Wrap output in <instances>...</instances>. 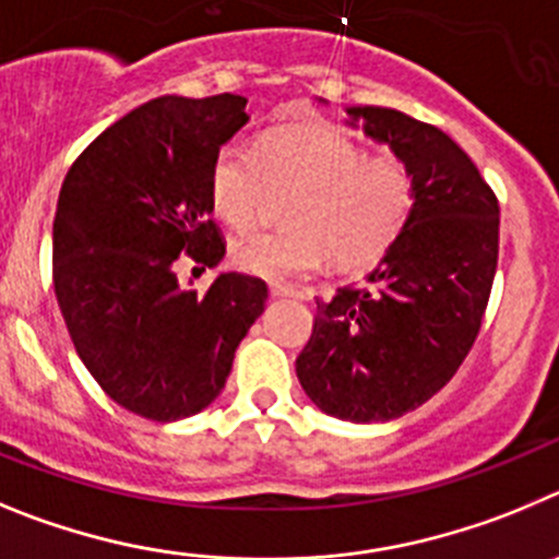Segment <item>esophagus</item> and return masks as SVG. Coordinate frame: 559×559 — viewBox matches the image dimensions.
Here are the masks:
<instances>
[{
	"instance_id": "esophagus-1",
	"label": "esophagus",
	"mask_w": 559,
	"mask_h": 559,
	"mask_svg": "<svg viewBox=\"0 0 559 559\" xmlns=\"http://www.w3.org/2000/svg\"><path fill=\"white\" fill-rule=\"evenodd\" d=\"M270 292H273L275 298H304L295 286H286V284H270Z\"/></svg>"
}]
</instances>
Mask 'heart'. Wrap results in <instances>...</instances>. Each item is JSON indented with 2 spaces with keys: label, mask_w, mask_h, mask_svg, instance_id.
Returning a JSON list of instances; mask_svg holds the SVG:
<instances>
[{
  "label": "heart",
  "mask_w": 559,
  "mask_h": 559,
  "mask_svg": "<svg viewBox=\"0 0 559 559\" xmlns=\"http://www.w3.org/2000/svg\"><path fill=\"white\" fill-rule=\"evenodd\" d=\"M270 189L295 192L284 214L289 230H253L230 245L236 267L270 281L309 275L325 259L340 270L373 264L399 239L415 200L404 160L367 158L329 124L275 130L259 153L230 142L211 164V205L230 228L255 223Z\"/></svg>",
  "instance_id": "1"
}]
</instances>
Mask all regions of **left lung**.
Masks as SVG:
<instances>
[{"instance_id": "1", "label": "left lung", "mask_w": 559, "mask_h": 559, "mask_svg": "<svg viewBox=\"0 0 559 559\" xmlns=\"http://www.w3.org/2000/svg\"><path fill=\"white\" fill-rule=\"evenodd\" d=\"M345 114L348 128L404 160L415 200L365 281L317 300L295 373L325 415L384 424L449 384L474 345L499 264V200L435 124L381 105Z\"/></svg>"}]
</instances>
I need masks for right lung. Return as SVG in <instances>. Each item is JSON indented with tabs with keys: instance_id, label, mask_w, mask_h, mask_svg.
<instances>
[{
	"instance_id": "add662e5",
	"label": "right lung",
	"mask_w": 559,
	"mask_h": 559,
	"mask_svg": "<svg viewBox=\"0 0 559 559\" xmlns=\"http://www.w3.org/2000/svg\"><path fill=\"white\" fill-rule=\"evenodd\" d=\"M248 99L158 97L97 135L60 186L52 278L80 361L108 399L155 424L203 412L267 304V284L217 273L180 286L183 253L217 267L209 175L250 122ZM192 284V281H189Z\"/></svg>"
}]
</instances>
